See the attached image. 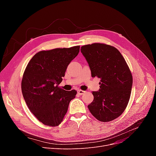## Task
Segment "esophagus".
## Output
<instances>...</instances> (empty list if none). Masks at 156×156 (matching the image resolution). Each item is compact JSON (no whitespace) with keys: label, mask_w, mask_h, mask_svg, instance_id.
I'll return each mask as SVG.
<instances>
[{"label":"esophagus","mask_w":156,"mask_h":156,"mask_svg":"<svg viewBox=\"0 0 156 156\" xmlns=\"http://www.w3.org/2000/svg\"><path fill=\"white\" fill-rule=\"evenodd\" d=\"M84 92H85V91L82 90H77V93L79 94V95H83Z\"/></svg>","instance_id":"34e87169"}]
</instances>
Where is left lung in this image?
<instances>
[{
	"instance_id": "1",
	"label": "left lung",
	"mask_w": 156,
	"mask_h": 156,
	"mask_svg": "<svg viewBox=\"0 0 156 156\" xmlns=\"http://www.w3.org/2000/svg\"><path fill=\"white\" fill-rule=\"evenodd\" d=\"M81 51L92 77L101 79L100 89L92 92L94 100L88 105L90 112L103 122L117 119L125 111L131 96L133 77L128 65L120 51L110 45H85Z\"/></svg>"
}]
</instances>
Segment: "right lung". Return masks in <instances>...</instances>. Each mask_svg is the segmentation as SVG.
<instances>
[{"label": "right lung", "mask_w": 156, "mask_h": 156, "mask_svg": "<svg viewBox=\"0 0 156 156\" xmlns=\"http://www.w3.org/2000/svg\"><path fill=\"white\" fill-rule=\"evenodd\" d=\"M80 46L41 51L28 63L23 73L21 90L34 116L45 126L56 127L62 122L70 101L77 91L58 87L68 64L79 52Z\"/></svg>", "instance_id": "obj_1"}]
</instances>
